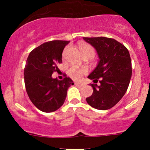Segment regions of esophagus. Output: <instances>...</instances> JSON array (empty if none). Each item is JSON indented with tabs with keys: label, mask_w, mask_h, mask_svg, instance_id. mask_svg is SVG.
<instances>
[{
	"label": "esophagus",
	"mask_w": 150,
	"mask_h": 150,
	"mask_svg": "<svg viewBox=\"0 0 150 150\" xmlns=\"http://www.w3.org/2000/svg\"><path fill=\"white\" fill-rule=\"evenodd\" d=\"M75 85L77 87H83L84 85L82 83H79V82H75Z\"/></svg>",
	"instance_id": "34e87169"
}]
</instances>
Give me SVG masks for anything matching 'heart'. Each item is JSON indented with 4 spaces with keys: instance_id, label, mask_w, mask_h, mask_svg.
I'll return each mask as SVG.
<instances>
[{
    "instance_id": "1",
    "label": "heart",
    "mask_w": 150,
    "mask_h": 150,
    "mask_svg": "<svg viewBox=\"0 0 150 150\" xmlns=\"http://www.w3.org/2000/svg\"><path fill=\"white\" fill-rule=\"evenodd\" d=\"M78 47L82 56L91 55V56H92V57L94 56L95 51H94V49H93L92 46L89 44H86V43H80ZM86 73H87V69L85 68H79L75 65L71 66L68 70L69 76L75 80H80L82 75Z\"/></svg>"
}]
</instances>
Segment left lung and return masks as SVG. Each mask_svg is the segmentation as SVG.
<instances>
[{"instance_id": "obj_1", "label": "left lung", "mask_w": 150, "mask_h": 150, "mask_svg": "<svg viewBox=\"0 0 150 150\" xmlns=\"http://www.w3.org/2000/svg\"><path fill=\"white\" fill-rule=\"evenodd\" d=\"M83 39L95 49L99 58L97 67L88 76L94 82L89 84L93 93L86 101L97 109H109L122 99L128 89L132 75L130 53L124 45L111 38Z\"/></svg>"}]
</instances>
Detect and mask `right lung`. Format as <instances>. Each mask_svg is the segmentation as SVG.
Here are the masks:
<instances>
[{
	"label": "right lung",
	"mask_w": 150,
	"mask_h": 150,
	"mask_svg": "<svg viewBox=\"0 0 150 150\" xmlns=\"http://www.w3.org/2000/svg\"><path fill=\"white\" fill-rule=\"evenodd\" d=\"M69 41L54 40L44 43L31 51L24 70L25 84L31 101L43 112H53L64 104L67 91L73 85L70 77L53 78L62 63V53Z\"/></svg>",
	"instance_id": "obj_1"
}]
</instances>
